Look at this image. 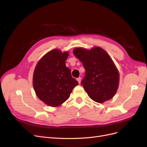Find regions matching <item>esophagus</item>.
<instances>
[{"label": "esophagus", "instance_id": "esophagus-1", "mask_svg": "<svg viewBox=\"0 0 147 147\" xmlns=\"http://www.w3.org/2000/svg\"><path fill=\"white\" fill-rule=\"evenodd\" d=\"M77 80H78V82H79V84H80V82H81V78H78V79H77Z\"/></svg>", "mask_w": 147, "mask_h": 147}]
</instances>
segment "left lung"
I'll list each match as a JSON object with an SVG mask.
<instances>
[{"instance_id":"1","label":"left lung","mask_w":147,"mask_h":147,"mask_svg":"<svg viewBox=\"0 0 147 147\" xmlns=\"http://www.w3.org/2000/svg\"><path fill=\"white\" fill-rule=\"evenodd\" d=\"M73 53L85 69L82 84L88 96L102 103L113 98L119 85V73L110 56L100 47L90 50L78 47Z\"/></svg>"}]
</instances>
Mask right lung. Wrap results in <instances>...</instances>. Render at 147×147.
Listing matches in <instances>:
<instances>
[{"instance_id": "right-lung-1", "label": "right lung", "mask_w": 147, "mask_h": 147, "mask_svg": "<svg viewBox=\"0 0 147 147\" xmlns=\"http://www.w3.org/2000/svg\"><path fill=\"white\" fill-rule=\"evenodd\" d=\"M68 55V52L52 50L42 57L35 68L34 91L38 98L49 106L57 107L64 103L79 84L65 65Z\"/></svg>"}]
</instances>
